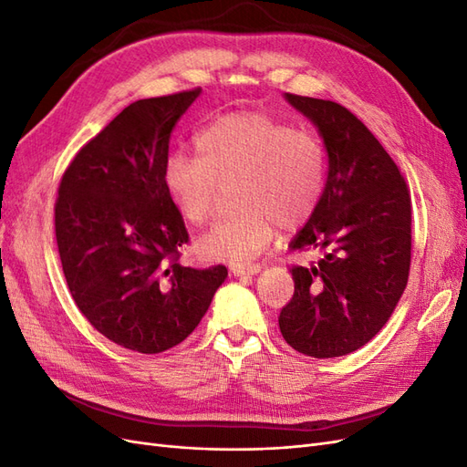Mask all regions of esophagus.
Here are the masks:
<instances>
[{
  "label": "esophagus",
  "instance_id": "34e87169",
  "mask_svg": "<svg viewBox=\"0 0 467 467\" xmlns=\"http://www.w3.org/2000/svg\"><path fill=\"white\" fill-rule=\"evenodd\" d=\"M261 271V265H251V266H244V265H232L230 266V273L234 276H251V275H257Z\"/></svg>",
  "mask_w": 467,
  "mask_h": 467
}]
</instances>
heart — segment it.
Returning a JSON list of instances; mask_svg holds the SVG:
<instances>
[{
	"mask_svg": "<svg viewBox=\"0 0 467 467\" xmlns=\"http://www.w3.org/2000/svg\"><path fill=\"white\" fill-rule=\"evenodd\" d=\"M199 155H169L163 171L173 202L192 225L216 216L220 187L235 182V214L201 237L202 255L247 265L271 244L276 223L296 230L316 212L325 187L321 140L265 112H230L196 136Z\"/></svg>",
	"mask_w": 467,
	"mask_h": 467,
	"instance_id": "1",
	"label": "heart"
}]
</instances>
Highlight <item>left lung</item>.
I'll use <instances>...</instances> for the list:
<instances>
[{"label":"left lung","instance_id":"left-lung-1","mask_svg":"<svg viewBox=\"0 0 467 467\" xmlns=\"http://www.w3.org/2000/svg\"><path fill=\"white\" fill-rule=\"evenodd\" d=\"M327 150V182L312 218L290 244L319 249L294 265L292 300L280 309L285 341L314 358L343 357L384 327L411 266V194L400 167L348 109L286 93Z\"/></svg>","mask_w":467,"mask_h":467}]
</instances>
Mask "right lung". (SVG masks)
Segmentation results:
<instances>
[{
    "mask_svg": "<svg viewBox=\"0 0 467 467\" xmlns=\"http://www.w3.org/2000/svg\"><path fill=\"white\" fill-rule=\"evenodd\" d=\"M201 88L140 99L83 146L54 204L69 294L109 341L158 355L194 331L228 268L182 266L189 232L163 171L169 140Z\"/></svg>",
    "mask_w": 467,
    "mask_h": 467,
    "instance_id": "1",
    "label": "right lung"
}]
</instances>
